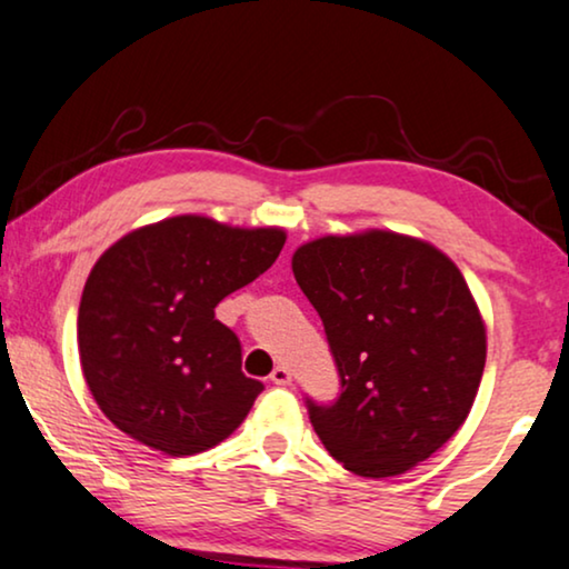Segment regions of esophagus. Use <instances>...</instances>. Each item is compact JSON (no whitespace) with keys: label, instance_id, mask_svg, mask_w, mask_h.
<instances>
[{"label":"esophagus","instance_id":"obj_1","mask_svg":"<svg viewBox=\"0 0 569 569\" xmlns=\"http://www.w3.org/2000/svg\"><path fill=\"white\" fill-rule=\"evenodd\" d=\"M270 380L276 386H289L291 383V370L283 368V365H278V368L270 372Z\"/></svg>","mask_w":569,"mask_h":569}]
</instances>
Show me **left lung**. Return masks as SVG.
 Instances as JSON below:
<instances>
[{
  "mask_svg": "<svg viewBox=\"0 0 569 569\" xmlns=\"http://www.w3.org/2000/svg\"><path fill=\"white\" fill-rule=\"evenodd\" d=\"M341 393L307 399L315 433L347 470L393 478L462 428L486 368V322L462 272L415 236H322L293 251Z\"/></svg>",
  "mask_w": 569,
  "mask_h": 569,
  "instance_id": "obj_1",
  "label": "left lung"
}]
</instances>
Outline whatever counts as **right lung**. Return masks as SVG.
I'll return each mask as SVG.
<instances>
[{"label": "right lung", "instance_id": "add662e5", "mask_svg": "<svg viewBox=\"0 0 569 569\" xmlns=\"http://www.w3.org/2000/svg\"><path fill=\"white\" fill-rule=\"evenodd\" d=\"M283 243V228L176 214L99 257L78 307V355L114 428L189 457L241 426L262 383L241 372L239 338L214 320V307L260 278Z\"/></svg>", "mask_w": 569, "mask_h": 569}]
</instances>
